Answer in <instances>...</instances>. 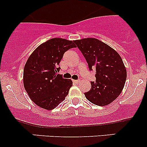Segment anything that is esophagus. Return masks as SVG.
<instances>
[{
    "mask_svg": "<svg viewBox=\"0 0 147 147\" xmlns=\"http://www.w3.org/2000/svg\"><path fill=\"white\" fill-rule=\"evenodd\" d=\"M73 82L75 83H76V84H78V83L80 82V80H74Z\"/></svg>",
    "mask_w": 147,
    "mask_h": 147,
    "instance_id": "obj_1",
    "label": "esophagus"
}]
</instances>
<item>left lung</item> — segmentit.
I'll return each instance as SVG.
<instances>
[{"label":"left lung","mask_w":147,"mask_h":147,"mask_svg":"<svg viewBox=\"0 0 147 147\" xmlns=\"http://www.w3.org/2000/svg\"><path fill=\"white\" fill-rule=\"evenodd\" d=\"M85 57L90 69L96 71L95 82H91L87 100L98 106L112 103L121 94L127 79V69L119 53L96 38L74 40Z\"/></svg>","instance_id":"8db88e82"}]
</instances>
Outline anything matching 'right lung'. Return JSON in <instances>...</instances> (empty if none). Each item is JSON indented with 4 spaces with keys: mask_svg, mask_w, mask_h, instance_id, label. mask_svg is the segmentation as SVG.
<instances>
[{
    "mask_svg": "<svg viewBox=\"0 0 147 147\" xmlns=\"http://www.w3.org/2000/svg\"><path fill=\"white\" fill-rule=\"evenodd\" d=\"M76 47L74 41L60 38L48 40L40 45L29 56L23 70V84L35 105L51 110L62 102L72 86L70 79L57 75L64 53Z\"/></svg>",
    "mask_w": 147,
    "mask_h": 147,
    "instance_id": "add662e5",
    "label": "right lung"
}]
</instances>
